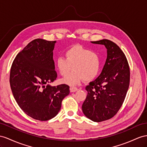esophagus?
Masks as SVG:
<instances>
[{
    "mask_svg": "<svg viewBox=\"0 0 147 147\" xmlns=\"http://www.w3.org/2000/svg\"><path fill=\"white\" fill-rule=\"evenodd\" d=\"M69 89H70V91H71V92H73L77 91L78 89L77 88H76V87H71Z\"/></svg>",
    "mask_w": 147,
    "mask_h": 147,
    "instance_id": "esophagus-1",
    "label": "esophagus"
}]
</instances>
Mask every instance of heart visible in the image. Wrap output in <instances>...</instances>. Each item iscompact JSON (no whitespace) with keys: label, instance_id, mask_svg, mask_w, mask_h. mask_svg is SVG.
<instances>
[{"label":"heart","instance_id":"obj_1","mask_svg":"<svg viewBox=\"0 0 147 147\" xmlns=\"http://www.w3.org/2000/svg\"><path fill=\"white\" fill-rule=\"evenodd\" d=\"M65 58L60 56L56 59V66L61 76H67L72 67L74 71L62 82L71 86L77 85L84 80L90 81L99 74L101 61L99 55L82 45H76L65 52Z\"/></svg>","mask_w":147,"mask_h":147}]
</instances>
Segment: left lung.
Returning a JSON list of instances; mask_svg holds the SVG:
<instances>
[{"label":"left lung","mask_w":147,"mask_h":147,"mask_svg":"<svg viewBox=\"0 0 147 147\" xmlns=\"http://www.w3.org/2000/svg\"><path fill=\"white\" fill-rule=\"evenodd\" d=\"M104 45L107 57L102 73L86 87L87 97L82 110L94 122L113 117L121 107L130 84V67L125 54L113 41L107 39L91 41Z\"/></svg>","instance_id":"obj_1"}]
</instances>
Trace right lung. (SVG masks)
<instances>
[{
  "instance_id": "add662e5",
  "label": "right lung",
  "mask_w": 147,
  "mask_h": 147,
  "mask_svg": "<svg viewBox=\"0 0 147 147\" xmlns=\"http://www.w3.org/2000/svg\"><path fill=\"white\" fill-rule=\"evenodd\" d=\"M55 43L33 40L18 53L10 69V84L16 102L26 114L40 121L57 115L69 94L68 85L48 84L57 78L53 58Z\"/></svg>"
}]
</instances>
